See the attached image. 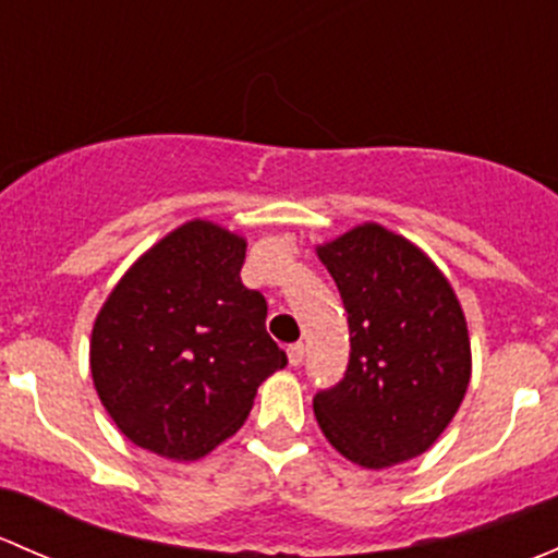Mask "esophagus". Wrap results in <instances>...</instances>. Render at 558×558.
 <instances>
[{
    "instance_id": "obj_1",
    "label": "esophagus",
    "mask_w": 558,
    "mask_h": 558,
    "mask_svg": "<svg viewBox=\"0 0 558 558\" xmlns=\"http://www.w3.org/2000/svg\"><path fill=\"white\" fill-rule=\"evenodd\" d=\"M289 364L291 367H300L302 364V359H305V345H302V342H294V345H289Z\"/></svg>"
}]
</instances>
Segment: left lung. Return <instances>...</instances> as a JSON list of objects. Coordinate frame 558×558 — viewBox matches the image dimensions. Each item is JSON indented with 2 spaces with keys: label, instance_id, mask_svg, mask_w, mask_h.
<instances>
[{
  "label": "left lung",
  "instance_id": "obj_1",
  "mask_svg": "<svg viewBox=\"0 0 558 558\" xmlns=\"http://www.w3.org/2000/svg\"><path fill=\"white\" fill-rule=\"evenodd\" d=\"M348 313L345 378L318 391L326 440L367 470L402 464L435 446L472 373L464 311L421 247L362 223L315 247Z\"/></svg>",
  "mask_w": 558,
  "mask_h": 558
}]
</instances>
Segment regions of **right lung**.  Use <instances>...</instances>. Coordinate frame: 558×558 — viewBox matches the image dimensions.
Returning <instances> with one entry per match:
<instances>
[{
	"mask_svg": "<svg viewBox=\"0 0 558 558\" xmlns=\"http://www.w3.org/2000/svg\"><path fill=\"white\" fill-rule=\"evenodd\" d=\"M245 247L240 234L194 218L107 296L92 331V378L134 446L174 461L210 453L286 367L264 326L267 300L240 280Z\"/></svg>",
	"mask_w": 558,
	"mask_h": 558,
	"instance_id": "right-lung-1",
	"label": "right lung"
}]
</instances>
